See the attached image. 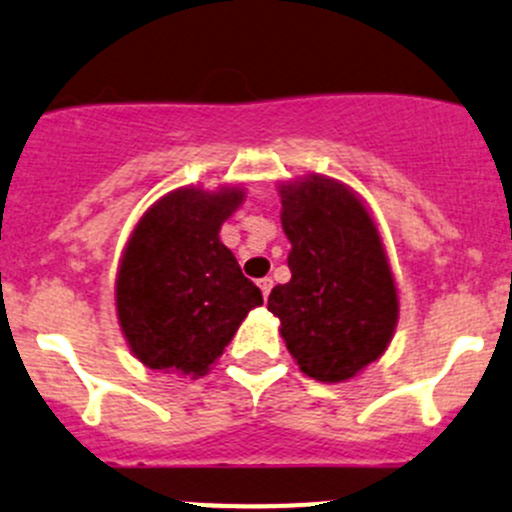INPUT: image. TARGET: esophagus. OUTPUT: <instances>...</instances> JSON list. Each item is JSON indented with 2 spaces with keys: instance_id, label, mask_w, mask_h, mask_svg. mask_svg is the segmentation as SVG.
I'll use <instances>...</instances> for the list:
<instances>
[{
  "instance_id": "1",
  "label": "esophagus",
  "mask_w": 512,
  "mask_h": 512,
  "mask_svg": "<svg viewBox=\"0 0 512 512\" xmlns=\"http://www.w3.org/2000/svg\"><path fill=\"white\" fill-rule=\"evenodd\" d=\"M258 288H261L263 298H268V293H271V288H273V281L271 278H261V281H258Z\"/></svg>"
}]
</instances>
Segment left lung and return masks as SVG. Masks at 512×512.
<instances>
[{
	"mask_svg": "<svg viewBox=\"0 0 512 512\" xmlns=\"http://www.w3.org/2000/svg\"><path fill=\"white\" fill-rule=\"evenodd\" d=\"M291 281L268 295L288 352L308 377L345 382L387 350L399 298L365 204L337 179L281 184Z\"/></svg>",
	"mask_w": 512,
	"mask_h": 512,
	"instance_id": "obj_1",
	"label": "left lung"
}]
</instances>
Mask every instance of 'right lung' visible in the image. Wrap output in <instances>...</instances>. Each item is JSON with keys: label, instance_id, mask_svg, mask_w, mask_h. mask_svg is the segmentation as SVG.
Segmentation results:
<instances>
[{"label": "right lung", "instance_id": "add662e5", "mask_svg": "<svg viewBox=\"0 0 512 512\" xmlns=\"http://www.w3.org/2000/svg\"><path fill=\"white\" fill-rule=\"evenodd\" d=\"M244 189L182 187L130 234L115 283L120 330L150 370L202 377L263 295L221 244Z\"/></svg>", "mask_w": 512, "mask_h": 512}]
</instances>
